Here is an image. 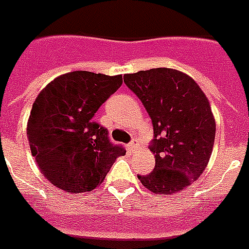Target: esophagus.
<instances>
[{
	"instance_id": "esophagus-1",
	"label": "esophagus",
	"mask_w": 249,
	"mask_h": 249,
	"mask_svg": "<svg viewBox=\"0 0 249 249\" xmlns=\"http://www.w3.org/2000/svg\"><path fill=\"white\" fill-rule=\"evenodd\" d=\"M137 145H138V141L137 140H132V141L128 143V149L130 150H136L137 149Z\"/></svg>"
}]
</instances>
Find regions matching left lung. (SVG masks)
<instances>
[{"label": "left lung", "mask_w": 249, "mask_h": 249, "mask_svg": "<svg viewBox=\"0 0 249 249\" xmlns=\"http://www.w3.org/2000/svg\"><path fill=\"white\" fill-rule=\"evenodd\" d=\"M124 82L154 129V170L137 178L154 193L181 192L200 178L213 151L215 121L208 98L189 75L167 68L125 74Z\"/></svg>", "instance_id": "8db88e82"}]
</instances>
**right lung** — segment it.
<instances>
[{
	"label": "right lung",
	"mask_w": 249,
	"mask_h": 249,
	"mask_svg": "<svg viewBox=\"0 0 249 249\" xmlns=\"http://www.w3.org/2000/svg\"><path fill=\"white\" fill-rule=\"evenodd\" d=\"M123 85V75L71 71L41 90L27 123L32 157L41 174L60 189L82 193L104 180L123 145L112 143L94 115Z\"/></svg>",
	"instance_id": "1"
}]
</instances>
